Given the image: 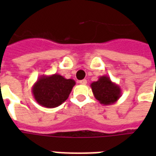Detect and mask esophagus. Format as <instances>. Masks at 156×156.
Segmentation results:
<instances>
[{
    "mask_svg": "<svg viewBox=\"0 0 156 156\" xmlns=\"http://www.w3.org/2000/svg\"><path fill=\"white\" fill-rule=\"evenodd\" d=\"M78 83H79L80 84L85 85L86 83H87V80H86V79H83V80H80V81L78 82Z\"/></svg>",
    "mask_w": 156,
    "mask_h": 156,
    "instance_id": "obj_1",
    "label": "esophagus"
}]
</instances>
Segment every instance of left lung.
I'll return each instance as SVG.
<instances>
[{
	"label": "left lung",
	"instance_id": "1",
	"mask_svg": "<svg viewBox=\"0 0 156 156\" xmlns=\"http://www.w3.org/2000/svg\"><path fill=\"white\" fill-rule=\"evenodd\" d=\"M90 86L95 98L103 105H114L122 94L120 87L106 75L99 77L98 81L93 82Z\"/></svg>",
	"mask_w": 156,
	"mask_h": 156
}]
</instances>
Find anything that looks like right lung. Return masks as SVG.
<instances>
[{"mask_svg": "<svg viewBox=\"0 0 156 156\" xmlns=\"http://www.w3.org/2000/svg\"><path fill=\"white\" fill-rule=\"evenodd\" d=\"M75 83L73 79H67L58 73L41 75L32 86V94L42 107L56 108L68 99Z\"/></svg>", "mask_w": 156, "mask_h": 156, "instance_id": "1", "label": "right lung"}]
</instances>
